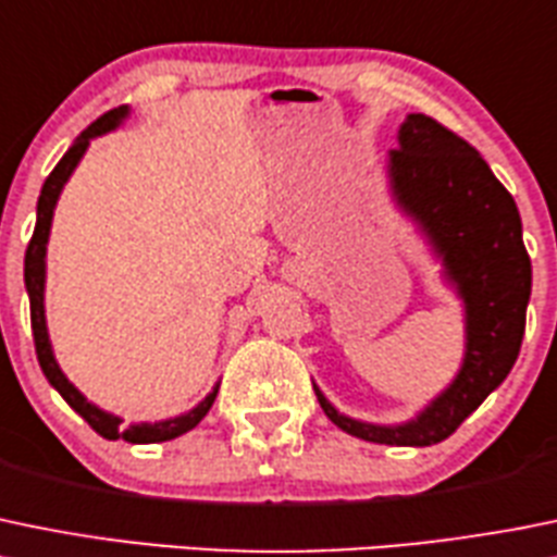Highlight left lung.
I'll return each mask as SVG.
<instances>
[{"label": "left lung", "instance_id": "8db88e82", "mask_svg": "<svg viewBox=\"0 0 557 557\" xmlns=\"http://www.w3.org/2000/svg\"><path fill=\"white\" fill-rule=\"evenodd\" d=\"M388 176L399 207L422 225L466 301V359L451 386L397 428L356 422L337 413L318 386L315 394L323 413L348 435L386 446H433L449 438L515 367L531 299V258L511 193L466 138L433 116L405 119Z\"/></svg>", "mask_w": 557, "mask_h": 557}]
</instances>
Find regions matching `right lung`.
<instances>
[{"label":"right lung","instance_id":"1","mask_svg":"<svg viewBox=\"0 0 557 557\" xmlns=\"http://www.w3.org/2000/svg\"><path fill=\"white\" fill-rule=\"evenodd\" d=\"M127 116V108L119 106L113 111L102 113L100 119L89 124L84 133L75 138L73 147L64 152V158L59 160L57 169L48 174L46 185H42L40 198H37V223H35V234H32L29 247H26V258H24V283H26V294H29V312H32V334H35V350H37V361L42 367V375L48 377L53 388L64 397V403L75 410L78 416H84L86 424L95 430L97 435L108 441H129V444H160V441H171L176 435H185L187 430L196 428L201 422L203 416L209 413L212 408L214 397H218V388L203 399L201 405L190 410L185 416H176V419H169V422H158V424H129V428H122V419L119 416L106 413L97 405L86 403L84 394L73 386V383L64 377V372L59 370L57 359L51 354V343H48V329H46V310H42V288H46V245H48V231H51V218H53V207H57V198L62 193L64 182L70 180L73 169L78 165V160L84 158L86 147L95 135L108 133V129L116 127L122 119Z\"/></svg>","mask_w":557,"mask_h":557}]
</instances>
